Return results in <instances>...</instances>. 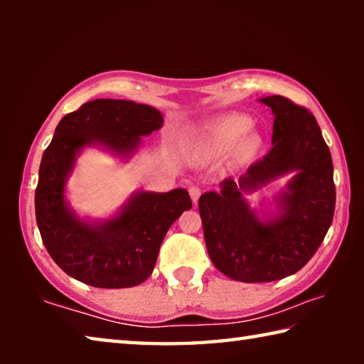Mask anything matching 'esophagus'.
<instances>
[{
  "label": "esophagus",
  "instance_id": "34e87169",
  "mask_svg": "<svg viewBox=\"0 0 364 364\" xmlns=\"http://www.w3.org/2000/svg\"><path fill=\"white\" fill-rule=\"evenodd\" d=\"M200 188L199 186H191L189 188V196H191V199H193V202H197V199H199L200 197Z\"/></svg>",
  "mask_w": 364,
  "mask_h": 364
}]
</instances>
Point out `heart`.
<instances>
[{"instance_id":"1","label":"heart","mask_w":364,"mask_h":364,"mask_svg":"<svg viewBox=\"0 0 364 364\" xmlns=\"http://www.w3.org/2000/svg\"><path fill=\"white\" fill-rule=\"evenodd\" d=\"M250 128L252 120L247 115L230 114L213 123L208 141L217 152L230 151L237 142V147L234 148V156L242 162H247L255 159L263 149L262 136L258 133H250Z\"/></svg>"}]
</instances>
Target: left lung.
Instances as JSON below:
<instances>
[{
	"label": "left lung",
	"instance_id": "1",
	"mask_svg": "<svg viewBox=\"0 0 364 364\" xmlns=\"http://www.w3.org/2000/svg\"><path fill=\"white\" fill-rule=\"evenodd\" d=\"M274 114L273 147L239 184L199 199L207 252L217 269L241 282H271L297 273L324 241L334 218L336 186L329 147L310 110L284 96L260 100ZM297 171L283 195L280 217L263 224L242 194Z\"/></svg>",
	"mask_w": 364,
	"mask_h": 364
}]
</instances>
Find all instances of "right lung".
I'll use <instances>...</instances> for the list:
<instances>
[{
	"label": "right lung",
	"mask_w": 364,
	"mask_h": 364,
	"mask_svg": "<svg viewBox=\"0 0 364 364\" xmlns=\"http://www.w3.org/2000/svg\"><path fill=\"white\" fill-rule=\"evenodd\" d=\"M162 114L146 104L95 100L59 122L43 152L35 191L36 225L58 267L88 286L133 287L149 278L168 228L189 210L186 189L138 193L119 217L88 225L64 200L65 178L83 146L100 143L117 154L136 151L141 136L162 127Z\"/></svg>",
	"instance_id": "obj_1"
}]
</instances>
